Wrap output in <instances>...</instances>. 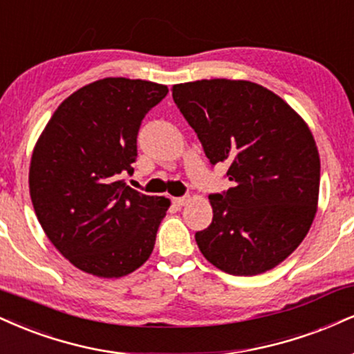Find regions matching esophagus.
<instances>
[{
  "instance_id": "34e87169",
  "label": "esophagus",
  "mask_w": 354,
  "mask_h": 354,
  "mask_svg": "<svg viewBox=\"0 0 354 354\" xmlns=\"http://www.w3.org/2000/svg\"><path fill=\"white\" fill-rule=\"evenodd\" d=\"M188 201H189L188 196H181V198H173L174 206H185V204H188Z\"/></svg>"
}]
</instances>
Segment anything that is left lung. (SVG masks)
I'll use <instances>...</instances> for the list:
<instances>
[{
  "label": "left lung",
  "mask_w": 354,
  "mask_h": 354,
  "mask_svg": "<svg viewBox=\"0 0 354 354\" xmlns=\"http://www.w3.org/2000/svg\"><path fill=\"white\" fill-rule=\"evenodd\" d=\"M173 100L209 163L232 188L209 194L212 223L194 234L204 257L231 275L279 266L317 212L320 156L306 123L274 92L247 80L173 85Z\"/></svg>",
  "instance_id": "8db88e82"
}]
</instances>
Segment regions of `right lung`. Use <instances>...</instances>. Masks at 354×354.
Segmentation results:
<instances>
[{
    "instance_id": "add662e5",
    "label": "right lung",
    "mask_w": 354,
    "mask_h": 354,
    "mask_svg": "<svg viewBox=\"0 0 354 354\" xmlns=\"http://www.w3.org/2000/svg\"><path fill=\"white\" fill-rule=\"evenodd\" d=\"M168 93L148 80L109 77L59 105L29 168L37 221L55 249L87 274L117 279L150 257L169 201L130 188L142 120Z\"/></svg>"
}]
</instances>
